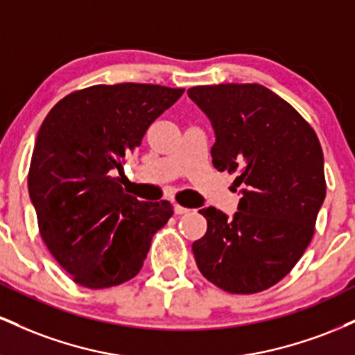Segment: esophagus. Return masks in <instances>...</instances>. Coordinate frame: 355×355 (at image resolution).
<instances>
[{
    "label": "esophagus",
    "instance_id": "1",
    "mask_svg": "<svg viewBox=\"0 0 355 355\" xmlns=\"http://www.w3.org/2000/svg\"><path fill=\"white\" fill-rule=\"evenodd\" d=\"M190 211V209H185V207H182V205H175V214L177 215H185V214H189Z\"/></svg>",
    "mask_w": 355,
    "mask_h": 355
}]
</instances>
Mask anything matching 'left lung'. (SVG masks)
Segmentation results:
<instances>
[{"mask_svg": "<svg viewBox=\"0 0 355 355\" xmlns=\"http://www.w3.org/2000/svg\"><path fill=\"white\" fill-rule=\"evenodd\" d=\"M215 133L211 162L237 173L229 218L205 207L207 234L193 242L207 280L230 294H255L282 280L311 243L325 198L324 153L295 108L257 83L190 88Z\"/></svg>", "mask_w": 355, "mask_h": 355, "instance_id": "obj_1", "label": "left lung"}]
</instances>
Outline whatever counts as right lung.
<instances>
[{"label":"right lung","mask_w":355,"mask_h":355,"mask_svg":"<svg viewBox=\"0 0 355 355\" xmlns=\"http://www.w3.org/2000/svg\"><path fill=\"white\" fill-rule=\"evenodd\" d=\"M182 95L160 85H96L64 96L44 118L28 189L48 250L76 284L107 288L133 279L173 215L170 202L126 193L116 172Z\"/></svg>","instance_id":"add662e5"}]
</instances>
